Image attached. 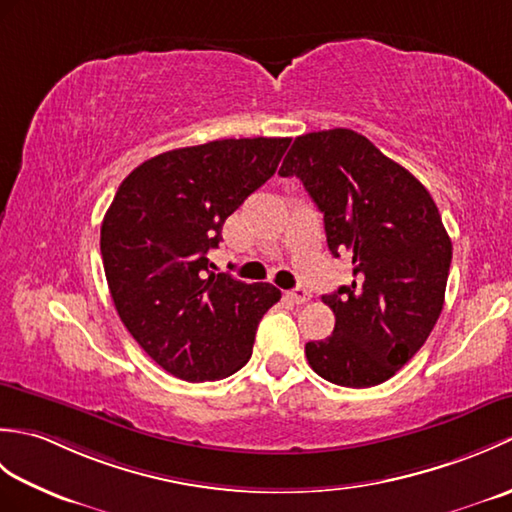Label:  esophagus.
<instances>
[{
  "label": "esophagus",
  "mask_w": 512,
  "mask_h": 512,
  "mask_svg": "<svg viewBox=\"0 0 512 512\" xmlns=\"http://www.w3.org/2000/svg\"><path fill=\"white\" fill-rule=\"evenodd\" d=\"M288 297L295 303H306V301H310V292L306 288H295L288 292Z\"/></svg>",
  "instance_id": "1"
}]
</instances>
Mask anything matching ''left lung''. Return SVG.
I'll return each mask as SVG.
<instances>
[{"instance_id":"left-lung-1","label":"left lung","mask_w":512,"mask_h":512,"mask_svg":"<svg viewBox=\"0 0 512 512\" xmlns=\"http://www.w3.org/2000/svg\"><path fill=\"white\" fill-rule=\"evenodd\" d=\"M279 176H297L323 213L350 286L323 295L336 323L306 343L310 367L341 387H374L409 363L436 325L453 246L429 191L352 129L297 136Z\"/></svg>"}]
</instances>
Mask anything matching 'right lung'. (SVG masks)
<instances>
[{
    "mask_svg": "<svg viewBox=\"0 0 512 512\" xmlns=\"http://www.w3.org/2000/svg\"><path fill=\"white\" fill-rule=\"evenodd\" d=\"M290 138H226L165 151L118 187L101 255L118 317L151 361L189 383L220 380L253 354L273 284L213 273L226 217L277 171Z\"/></svg>",
    "mask_w": 512,
    "mask_h": 512,
    "instance_id": "1",
    "label": "right lung"
}]
</instances>
